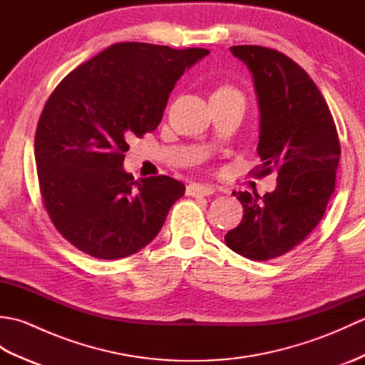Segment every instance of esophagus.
I'll list each match as a JSON object with an SVG mask.
<instances>
[{
    "instance_id": "esophagus-1",
    "label": "esophagus",
    "mask_w": 365,
    "mask_h": 365,
    "mask_svg": "<svg viewBox=\"0 0 365 365\" xmlns=\"http://www.w3.org/2000/svg\"><path fill=\"white\" fill-rule=\"evenodd\" d=\"M216 191L213 185H204V183H192L187 187L188 196H210Z\"/></svg>"
}]
</instances>
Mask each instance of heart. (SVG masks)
I'll return each instance as SVG.
<instances>
[{"instance_id":"heart-1","label":"heart","mask_w":365,"mask_h":365,"mask_svg":"<svg viewBox=\"0 0 365 365\" xmlns=\"http://www.w3.org/2000/svg\"><path fill=\"white\" fill-rule=\"evenodd\" d=\"M230 92H237V91L234 88H230V86H222V88L216 91L215 94H230Z\"/></svg>"}]
</instances>
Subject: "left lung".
Segmentation results:
<instances>
[{"label": "left lung", "instance_id": "8db88e82", "mask_svg": "<svg viewBox=\"0 0 365 365\" xmlns=\"http://www.w3.org/2000/svg\"><path fill=\"white\" fill-rule=\"evenodd\" d=\"M252 73L260 111V174L277 170L274 191H240L243 220L224 240L251 260L279 257L323 218L336 188L340 144L329 108L306 71L289 56L257 45L230 46Z\"/></svg>", "mask_w": 365, "mask_h": 365}]
</instances>
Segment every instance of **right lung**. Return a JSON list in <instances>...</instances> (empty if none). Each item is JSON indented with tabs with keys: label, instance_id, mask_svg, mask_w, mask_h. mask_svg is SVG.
<instances>
[{
	"label": "right lung",
	"instance_id": "obj_1",
	"mask_svg": "<svg viewBox=\"0 0 365 365\" xmlns=\"http://www.w3.org/2000/svg\"><path fill=\"white\" fill-rule=\"evenodd\" d=\"M208 53L114 43L53 91L37 123V177L54 227L80 251L128 257L158 235L185 195L168 175L135 180L123 152L128 139L158 127L178 78Z\"/></svg>",
	"mask_w": 365,
	"mask_h": 365
}]
</instances>
